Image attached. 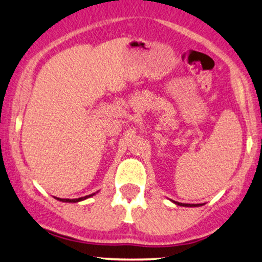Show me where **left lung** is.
Returning a JSON list of instances; mask_svg holds the SVG:
<instances>
[{
	"label": "left lung",
	"mask_w": 262,
	"mask_h": 262,
	"mask_svg": "<svg viewBox=\"0 0 262 262\" xmlns=\"http://www.w3.org/2000/svg\"><path fill=\"white\" fill-rule=\"evenodd\" d=\"M173 202V203H174V204H177V205H180V206H190V208H191V206H201L202 204H185V203H179V202H174V201H172Z\"/></svg>",
	"instance_id": "8db88e82"
}]
</instances>
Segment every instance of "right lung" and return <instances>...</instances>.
Returning <instances> with one entry per match:
<instances>
[{
    "mask_svg": "<svg viewBox=\"0 0 262 262\" xmlns=\"http://www.w3.org/2000/svg\"><path fill=\"white\" fill-rule=\"evenodd\" d=\"M96 193L93 194H89V196H85V197H80V198H75V200H69V198H59V197H54L57 201H60V202H64V203H77V202H80V201H84L86 200V198H90L95 196Z\"/></svg>",
    "mask_w": 262,
    "mask_h": 262,
    "instance_id": "add662e5",
    "label": "right lung"
}]
</instances>
